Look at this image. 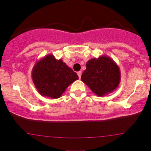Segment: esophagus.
<instances>
[{
	"instance_id": "obj_1",
	"label": "esophagus",
	"mask_w": 151,
	"mask_h": 151,
	"mask_svg": "<svg viewBox=\"0 0 151 151\" xmlns=\"http://www.w3.org/2000/svg\"><path fill=\"white\" fill-rule=\"evenodd\" d=\"M77 74H78V76H79V78L80 79V77H81V75H82V71H78V72H77Z\"/></svg>"
}]
</instances>
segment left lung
Instances as JSON below:
<instances>
[{"label":"left lung","mask_w":151,"mask_h":151,"mask_svg":"<svg viewBox=\"0 0 151 151\" xmlns=\"http://www.w3.org/2000/svg\"><path fill=\"white\" fill-rule=\"evenodd\" d=\"M81 80L98 96H104L116 90L121 82V71L117 63L107 55L91 58Z\"/></svg>","instance_id":"1"}]
</instances>
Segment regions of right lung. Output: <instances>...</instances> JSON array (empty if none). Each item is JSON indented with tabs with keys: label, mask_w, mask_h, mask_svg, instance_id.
I'll list each match as a JSON object with an SVG mask.
<instances>
[{
	"label": "right lung",
	"mask_w": 151,
	"mask_h": 151,
	"mask_svg": "<svg viewBox=\"0 0 151 151\" xmlns=\"http://www.w3.org/2000/svg\"><path fill=\"white\" fill-rule=\"evenodd\" d=\"M32 80L39 93L43 96L58 99L75 80L78 75L61 59L47 55L35 63Z\"/></svg>",
	"instance_id": "add662e5"
}]
</instances>
